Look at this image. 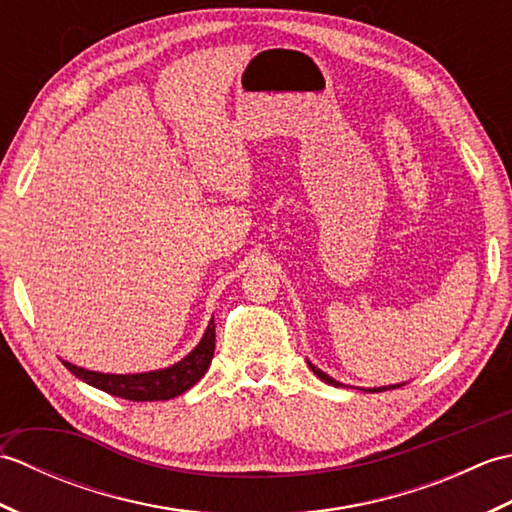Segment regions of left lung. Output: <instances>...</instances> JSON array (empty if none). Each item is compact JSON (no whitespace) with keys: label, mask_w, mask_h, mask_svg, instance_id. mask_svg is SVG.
<instances>
[{"label":"left lung","mask_w":512,"mask_h":512,"mask_svg":"<svg viewBox=\"0 0 512 512\" xmlns=\"http://www.w3.org/2000/svg\"><path fill=\"white\" fill-rule=\"evenodd\" d=\"M308 365H310V369L314 374H317L323 383H328V385H334V387H345L343 383H339V380H334L332 376H328L325 372H321L319 367H314L310 361H308ZM405 383H400V385H383V387H354V389H361V391H365V394H376V391H387V389H396V387H402Z\"/></svg>","instance_id":"1"}]
</instances>
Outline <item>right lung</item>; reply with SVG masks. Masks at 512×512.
<instances>
[{"mask_svg":"<svg viewBox=\"0 0 512 512\" xmlns=\"http://www.w3.org/2000/svg\"><path fill=\"white\" fill-rule=\"evenodd\" d=\"M215 350V323L213 319L206 325V332L200 339V343L193 350L180 358L178 363L162 369H151V372H138V374H103L92 372L79 365H72L63 361V365L70 372L96 389L105 391L125 400L134 402H151V400H171L184 391L191 389L198 380L206 374Z\"/></svg>","mask_w":512,"mask_h":512,"instance_id":"right-lung-1","label":"right lung"}]
</instances>
